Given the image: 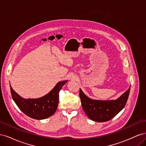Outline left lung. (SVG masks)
I'll use <instances>...</instances> for the list:
<instances>
[{
  "label": "left lung",
  "instance_id": "1",
  "mask_svg": "<svg viewBox=\"0 0 146 146\" xmlns=\"http://www.w3.org/2000/svg\"><path fill=\"white\" fill-rule=\"evenodd\" d=\"M130 86L127 91L116 100H100L89 98L81 89L80 98L82 108L91 120L98 122L110 121L124 108L130 93Z\"/></svg>",
  "mask_w": 146,
  "mask_h": 146
}]
</instances>
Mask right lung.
I'll list each match as a JSON object with an SVG mask.
<instances>
[{
	"instance_id": "right-lung-1",
	"label": "right lung",
	"mask_w": 146,
	"mask_h": 146,
	"mask_svg": "<svg viewBox=\"0 0 146 146\" xmlns=\"http://www.w3.org/2000/svg\"><path fill=\"white\" fill-rule=\"evenodd\" d=\"M68 80L57 83L53 89L44 96L36 99H24L13 90L10 85L12 98L19 108L31 118L41 120L54 114L58 107L59 92Z\"/></svg>"
}]
</instances>
